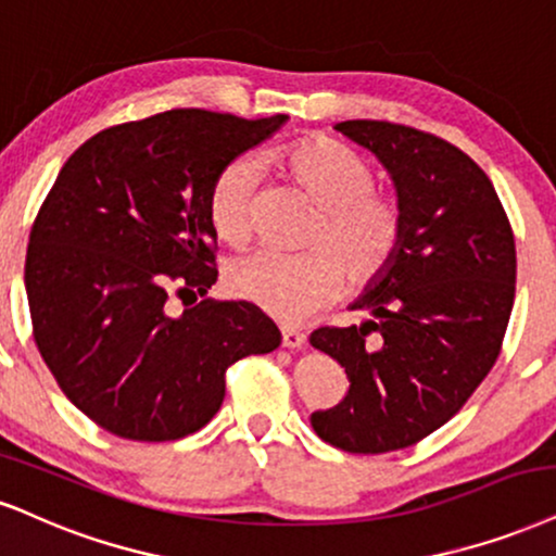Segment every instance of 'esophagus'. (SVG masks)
<instances>
[{"instance_id": "34e87169", "label": "esophagus", "mask_w": 556, "mask_h": 556, "mask_svg": "<svg viewBox=\"0 0 556 556\" xmlns=\"http://www.w3.org/2000/svg\"><path fill=\"white\" fill-rule=\"evenodd\" d=\"M280 342H283V348H289V351H296V348H301L306 342V334L299 332L296 327L283 325L280 327Z\"/></svg>"}]
</instances>
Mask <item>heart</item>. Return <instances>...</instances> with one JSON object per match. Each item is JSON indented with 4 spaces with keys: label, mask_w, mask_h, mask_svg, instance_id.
<instances>
[{
    "label": "heart",
    "mask_w": 556,
    "mask_h": 556,
    "mask_svg": "<svg viewBox=\"0 0 556 556\" xmlns=\"http://www.w3.org/2000/svg\"><path fill=\"white\" fill-rule=\"evenodd\" d=\"M278 169L321 211L306 244L314 252L286 257L255 252L226 270L231 296L280 321H304L332 304L345 276L361 291L383 278L404 239V208L394 195L379 193L374 164L351 143L332 136H306L260 156ZM257 162L250 156L226 164L208 195L214 235L231 247L250 242L255 231Z\"/></svg>",
    "instance_id": "obj_1"
}]
</instances>
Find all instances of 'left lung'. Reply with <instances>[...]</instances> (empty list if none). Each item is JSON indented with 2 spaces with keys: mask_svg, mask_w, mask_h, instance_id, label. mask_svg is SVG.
<instances>
[{
  "mask_svg": "<svg viewBox=\"0 0 556 556\" xmlns=\"http://www.w3.org/2000/svg\"><path fill=\"white\" fill-rule=\"evenodd\" d=\"M334 128L392 175L404 239L351 304L368 319L312 332L351 381L340 404L312 413V428L348 454H387L448 422L495 366L516 299V239L490 177L454 143L387 121Z\"/></svg>",
  "mask_w": 556,
  "mask_h": 556,
  "instance_id": "8db88e82",
  "label": "left lung"
}]
</instances>
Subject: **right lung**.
<instances>
[{
	"label": "right lung",
	"mask_w": 556,
	"mask_h": 556,
	"mask_svg": "<svg viewBox=\"0 0 556 556\" xmlns=\"http://www.w3.org/2000/svg\"><path fill=\"white\" fill-rule=\"evenodd\" d=\"M289 115L201 108L105 128L68 156L25 257L33 338L74 407L128 441H177L218 413L226 368L280 332L216 283L208 195L216 177ZM195 305L172 314V293Z\"/></svg>",
	"instance_id": "right-lung-1"
}]
</instances>
